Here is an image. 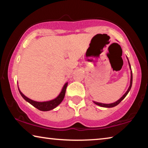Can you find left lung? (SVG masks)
<instances>
[{"mask_svg": "<svg viewBox=\"0 0 148 148\" xmlns=\"http://www.w3.org/2000/svg\"><path fill=\"white\" fill-rule=\"evenodd\" d=\"M128 63H129V66H130V70H131V66H130V62H129L128 61ZM132 71H131V78H130V86H129V88L128 89V90L126 91V92L125 93V94L123 95V97H122L120 99H119L117 101L113 103H111V104H104V103H98V102H95V101H93L94 102V103H95L96 105H99V106H101V107H108V108H110V107H115L117 105H119L120 103L121 102V101H123L124 99H125V97L126 95H127V94L129 92V91L131 89V87H132Z\"/></svg>", "mask_w": 148, "mask_h": 148, "instance_id": "obj_1", "label": "left lung"}]
</instances>
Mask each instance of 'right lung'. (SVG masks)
<instances>
[{"label": "right lung", "instance_id": "obj_1", "mask_svg": "<svg viewBox=\"0 0 148 148\" xmlns=\"http://www.w3.org/2000/svg\"><path fill=\"white\" fill-rule=\"evenodd\" d=\"M67 86H68V83H66L64 84V87H63L61 92H60V93L58 95V96L57 98H55V99L53 100L49 101H45V102H37V101H35L30 99L27 97H25V96L23 95L22 92H21L20 90H19V88H18V90H19L21 95L22 96V97L26 101L29 103L32 104L33 106L37 108V109L40 110V111H50V110L53 109L54 108L57 107L58 105L62 102V101L64 97L66 90Z\"/></svg>", "mask_w": 148, "mask_h": 148}]
</instances>
